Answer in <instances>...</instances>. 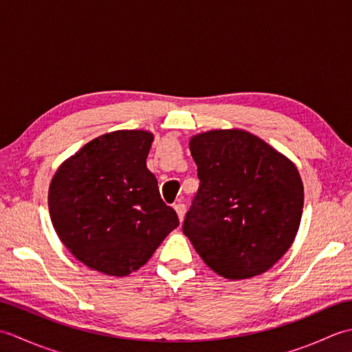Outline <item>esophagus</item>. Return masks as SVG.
Masks as SVG:
<instances>
[{
	"label": "esophagus",
	"instance_id": "esophagus-1",
	"mask_svg": "<svg viewBox=\"0 0 352 352\" xmlns=\"http://www.w3.org/2000/svg\"><path fill=\"white\" fill-rule=\"evenodd\" d=\"M174 208H175V212H177V214H178V219L183 221L184 214H186V206H184L183 203H177V204L174 206Z\"/></svg>",
	"mask_w": 352,
	"mask_h": 352
}]
</instances>
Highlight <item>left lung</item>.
<instances>
[{
    "label": "left lung",
    "instance_id": "obj_1",
    "mask_svg": "<svg viewBox=\"0 0 352 352\" xmlns=\"http://www.w3.org/2000/svg\"><path fill=\"white\" fill-rule=\"evenodd\" d=\"M199 189L183 233L228 280L271 269L294 243L304 186L295 163L246 130H208L189 140Z\"/></svg>",
    "mask_w": 352,
    "mask_h": 352
}]
</instances>
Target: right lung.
Listing matches in <instances>:
<instances>
[{"label":"right lung","mask_w":352,"mask_h":352,"mask_svg":"<svg viewBox=\"0 0 352 352\" xmlns=\"http://www.w3.org/2000/svg\"><path fill=\"white\" fill-rule=\"evenodd\" d=\"M154 134L118 130L80 148L50 183L52 227L74 257L94 271L125 276L151 258L178 216L146 168Z\"/></svg>","instance_id":"add662e5"}]
</instances>
